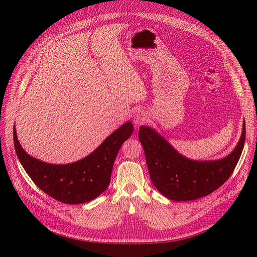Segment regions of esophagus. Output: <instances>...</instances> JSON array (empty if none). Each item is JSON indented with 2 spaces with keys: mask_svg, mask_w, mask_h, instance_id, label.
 I'll list each match as a JSON object with an SVG mask.
<instances>
[{
  "mask_svg": "<svg viewBox=\"0 0 257 257\" xmlns=\"http://www.w3.org/2000/svg\"><path fill=\"white\" fill-rule=\"evenodd\" d=\"M146 113L143 111V110H138V111H136L135 112V114H134V123L135 124H142V123H144L145 121H146Z\"/></svg>",
  "mask_w": 257,
  "mask_h": 257,
  "instance_id": "1",
  "label": "esophagus"
}]
</instances>
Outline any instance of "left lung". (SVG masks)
I'll return each mask as SVG.
<instances>
[{
	"label": "left lung",
	"mask_w": 257,
	"mask_h": 257,
	"mask_svg": "<svg viewBox=\"0 0 257 257\" xmlns=\"http://www.w3.org/2000/svg\"><path fill=\"white\" fill-rule=\"evenodd\" d=\"M153 185L173 200H193L211 194L228 180L243 149L245 123L240 141L226 158L197 162L178 153L164 138L148 126L138 131Z\"/></svg>",
	"instance_id": "8db88e82"
}]
</instances>
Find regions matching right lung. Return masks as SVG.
I'll list each match as a JSON object with an SVG mask.
<instances>
[{"label": "right lung", "instance_id": "1", "mask_svg": "<svg viewBox=\"0 0 257 257\" xmlns=\"http://www.w3.org/2000/svg\"><path fill=\"white\" fill-rule=\"evenodd\" d=\"M133 131V124L124 123L88 157L66 165L31 157L22 149L15 128L14 145L21 165L38 188L61 203L75 205L96 198L108 188L116 154Z\"/></svg>", "mask_w": 257, "mask_h": 257}]
</instances>
